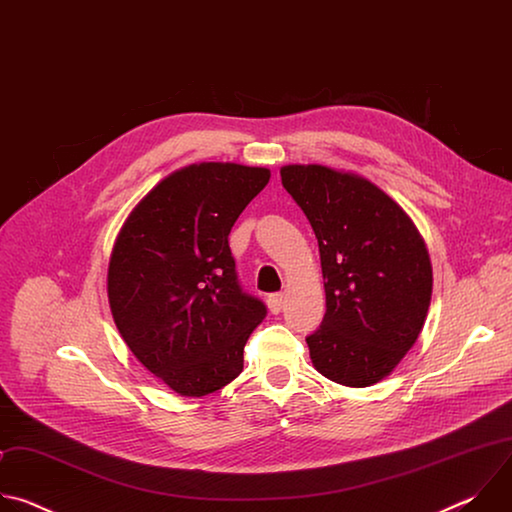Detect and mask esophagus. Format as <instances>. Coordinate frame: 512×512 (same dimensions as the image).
Wrapping results in <instances>:
<instances>
[{"label":"esophagus","instance_id":"esophagus-1","mask_svg":"<svg viewBox=\"0 0 512 512\" xmlns=\"http://www.w3.org/2000/svg\"><path fill=\"white\" fill-rule=\"evenodd\" d=\"M267 308L271 314H279L281 308H283V296L281 294H271L267 298Z\"/></svg>","mask_w":512,"mask_h":512}]
</instances>
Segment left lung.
Returning a JSON list of instances; mask_svg holds the SVG:
<instances>
[{
	"label": "left lung",
	"instance_id": "left-lung-1",
	"mask_svg": "<svg viewBox=\"0 0 512 512\" xmlns=\"http://www.w3.org/2000/svg\"><path fill=\"white\" fill-rule=\"evenodd\" d=\"M279 174L320 249L326 314L306 338L314 369L344 387H371L423 330L433 289L425 241L387 192L354 172L289 164Z\"/></svg>",
	"mask_w": 512,
	"mask_h": 512
}]
</instances>
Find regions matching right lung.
<instances>
[{
    "label": "right lung",
    "instance_id": "obj_1",
    "mask_svg": "<svg viewBox=\"0 0 512 512\" xmlns=\"http://www.w3.org/2000/svg\"><path fill=\"white\" fill-rule=\"evenodd\" d=\"M267 168L200 162L158 182L127 214L107 269L115 326L145 369L182 397L243 371L263 302L243 294L229 233L267 186Z\"/></svg>",
    "mask_w": 512,
    "mask_h": 512
}]
</instances>
